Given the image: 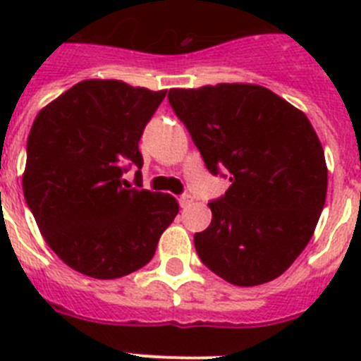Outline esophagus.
I'll list each match as a JSON object with an SVG mask.
<instances>
[{
	"instance_id": "obj_1",
	"label": "esophagus",
	"mask_w": 361,
	"mask_h": 361,
	"mask_svg": "<svg viewBox=\"0 0 361 361\" xmlns=\"http://www.w3.org/2000/svg\"><path fill=\"white\" fill-rule=\"evenodd\" d=\"M178 202H180V208H190L191 202H193V197L191 195H183L180 199H178Z\"/></svg>"
}]
</instances>
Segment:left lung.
<instances>
[{"instance_id":"1","label":"left lung","mask_w":361,"mask_h":361,"mask_svg":"<svg viewBox=\"0 0 361 361\" xmlns=\"http://www.w3.org/2000/svg\"><path fill=\"white\" fill-rule=\"evenodd\" d=\"M168 99L213 175L229 171L195 233L200 260L242 288L280 276L311 240L327 195L322 142L305 114L251 82L171 88Z\"/></svg>"}]
</instances>
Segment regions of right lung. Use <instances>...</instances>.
Segmentation results:
<instances>
[{"instance_id": "add662e5", "label": "right lung", "mask_w": 361, "mask_h": 361, "mask_svg": "<svg viewBox=\"0 0 361 361\" xmlns=\"http://www.w3.org/2000/svg\"><path fill=\"white\" fill-rule=\"evenodd\" d=\"M166 90L86 79L37 114L27 142L23 193L50 250L68 267L114 280L149 262L178 202L126 190V164L142 166V130Z\"/></svg>"}]
</instances>
